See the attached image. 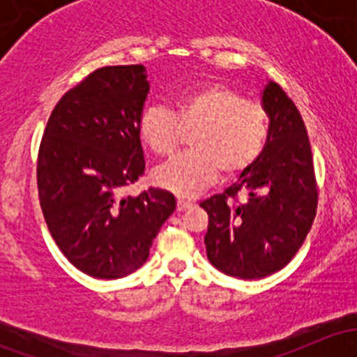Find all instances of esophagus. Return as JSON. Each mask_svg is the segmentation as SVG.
<instances>
[{"label":"esophagus","mask_w":357,"mask_h":357,"mask_svg":"<svg viewBox=\"0 0 357 357\" xmlns=\"http://www.w3.org/2000/svg\"><path fill=\"white\" fill-rule=\"evenodd\" d=\"M193 204L188 200H178V211L183 212V211H188V208H192Z\"/></svg>","instance_id":"esophagus-1"}]
</instances>
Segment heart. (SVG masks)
Returning a JSON list of instances; mask_svg holds the SVG:
<instances>
[{
	"label": "heart",
	"instance_id": "b5f03b06",
	"mask_svg": "<svg viewBox=\"0 0 357 357\" xmlns=\"http://www.w3.org/2000/svg\"><path fill=\"white\" fill-rule=\"evenodd\" d=\"M269 114L238 89L207 82L181 93L174 112L152 105L142 112L138 135L157 157H169L186 135L193 152L172 158L153 172V183L181 199H193L218 179L248 171L269 139Z\"/></svg>",
	"mask_w": 357,
	"mask_h": 357
}]
</instances>
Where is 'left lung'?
Returning <instances> with one entry per match:
<instances>
[{"label":"left lung","instance_id":"obj_1","mask_svg":"<svg viewBox=\"0 0 357 357\" xmlns=\"http://www.w3.org/2000/svg\"><path fill=\"white\" fill-rule=\"evenodd\" d=\"M269 139L261 158L221 195L204 200L207 257L225 275L264 278L285 268L304 243L318 207L311 145L297 107L276 82L262 91ZM248 193L245 204L236 198Z\"/></svg>","mask_w":357,"mask_h":357}]
</instances>
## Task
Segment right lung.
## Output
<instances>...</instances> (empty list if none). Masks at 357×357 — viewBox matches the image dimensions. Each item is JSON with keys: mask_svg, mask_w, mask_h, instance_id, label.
<instances>
[{"mask_svg": "<svg viewBox=\"0 0 357 357\" xmlns=\"http://www.w3.org/2000/svg\"><path fill=\"white\" fill-rule=\"evenodd\" d=\"M149 91L143 66L98 68L60 98L43 135V215L62 254L93 278L142 268L176 208L165 190L121 197L145 172L138 122Z\"/></svg>", "mask_w": 357, "mask_h": 357, "instance_id": "1", "label": "right lung"}]
</instances>
